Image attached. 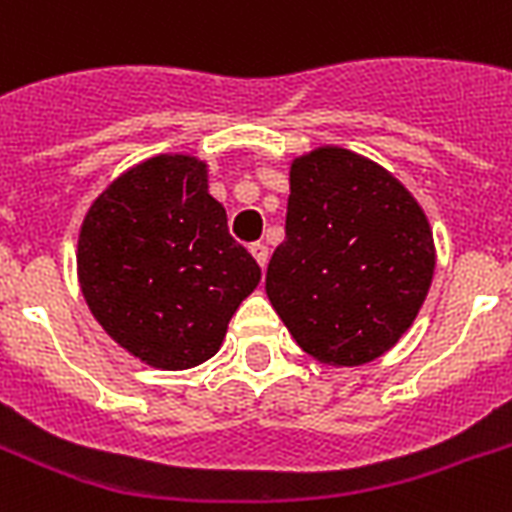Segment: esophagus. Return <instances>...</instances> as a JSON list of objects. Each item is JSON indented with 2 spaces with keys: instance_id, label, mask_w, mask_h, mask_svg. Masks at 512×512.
<instances>
[{
  "instance_id": "34e87169",
  "label": "esophagus",
  "mask_w": 512,
  "mask_h": 512,
  "mask_svg": "<svg viewBox=\"0 0 512 512\" xmlns=\"http://www.w3.org/2000/svg\"><path fill=\"white\" fill-rule=\"evenodd\" d=\"M249 252H252V257H255L260 268H265V265H268V247H265V244L255 241V244L249 247Z\"/></svg>"
}]
</instances>
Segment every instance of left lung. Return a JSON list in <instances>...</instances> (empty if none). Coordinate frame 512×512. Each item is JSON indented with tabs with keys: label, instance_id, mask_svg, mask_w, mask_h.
<instances>
[{
	"label": "left lung",
	"instance_id": "8db88e82",
	"mask_svg": "<svg viewBox=\"0 0 512 512\" xmlns=\"http://www.w3.org/2000/svg\"><path fill=\"white\" fill-rule=\"evenodd\" d=\"M433 271L428 217L385 167L337 146L292 162L287 239L265 292L308 356L361 366L388 353L417 319Z\"/></svg>",
	"mask_w": 512,
	"mask_h": 512
}]
</instances>
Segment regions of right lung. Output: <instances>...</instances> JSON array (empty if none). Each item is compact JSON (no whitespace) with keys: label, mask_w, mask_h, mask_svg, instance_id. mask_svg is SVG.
I'll return each mask as SVG.
<instances>
[{"label":"right lung","mask_w":512,"mask_h":512,"mask_svg":"<svg viewBox=\"0 0 512 512\" xmlns=\"http://www.w3.org/2000/svg\"><path fill=\"white\" fill-rule=\"evenodd\" d=\"M207 164L162 154L92 201L79 231V287L98 324L156 369H191L220 350L260 265L228 233Z\"/></svg>","instance_id":"1"}]
</instances>
